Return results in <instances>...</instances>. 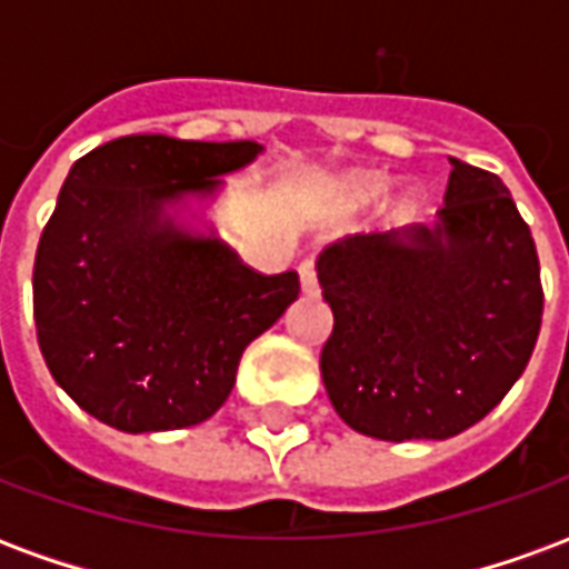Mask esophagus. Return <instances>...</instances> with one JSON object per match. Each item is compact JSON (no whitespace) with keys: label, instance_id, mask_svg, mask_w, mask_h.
Segmentation results:
<instances>
[{"label":"esophagus","instance_id":"34e87169","mask_svg":"<svg viewBox=\"0 0 569 569\" xmlns=\"http://www.w3.org/2000/svg\"><path fill=\"white\" fill-rule=\"evenodd\" d=\"M298 277H301V289H305L308 296H317V289H320V283H317V261H301V264H298Z\"/></svg>","mask_w":569,"mask_h":569}]
</instances>
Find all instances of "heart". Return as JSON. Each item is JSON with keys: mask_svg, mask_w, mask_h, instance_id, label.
<instances>
[{"mask_svg": "<svg viewBox=\"0 0 569 569\" xmlns=\"http://www.w3.org/2000/svg\"><path fill=\"white\" fill-rule=\"evenodd\" d=\"M387 188V179L378 173H357L347 179L345 194L353 207H369L371 200H378ZM408 203V200H406Z\"/></svg>", "mask_w": 569, "mask_h": 569, "instance_id": "b5f03b06", "label": "heart"}]
</instances>
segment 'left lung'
I'll return each mask as SVG.
<instances>
[{
  "mask_svg": "<svg viewBox=\"0 0 569 569\" xmlns=\"http://www.w3.org/2000/svg\"><path fill=\"white\" fill-rule=\"evenodd\" d=\"M335 326L326 393L383 441L451 439L512 390L542 322L537 243L497 173L451 158L436 228L345 237L317 259Z\"/></svg>",
  "mask_w": 569,
  "mask_h": 569,
  "instance_id": "obj_1",
  "label": "left lung"
}]
</instances>
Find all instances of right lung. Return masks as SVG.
Here are the masks:
<instances>
[{
	"label": "right lung",
	"mask_w": 569,
	"mask_h": 569,
	"mask_svg": "<svg viewBox=\"0 0 569 569\" xmlns=\"http://www.w3.org/2000/svg\"><path fill=\"white\" fill-rule=\"evenodd\" d=\"M259 151L140 133L72 163L36 249L32 313L44 366L88 415L121 432L203 423L249 341L298 298L296 271H252L167 212Z\"/></svg>",
	"instance_id": "right-lung-1"
}]
</instances>
